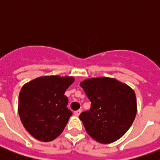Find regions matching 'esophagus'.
I'll use <instances>...</instances> for the list:
<instances>
[{"label": "esophagus", "instance_id": "1", "mask_svg": "<svg viewBox=\"0 0 160 160\" xmlns=\"http://www.w3.org/2000/svg\"><path fill=\"white\" fill-rule=\"evenodd\" d=\"M80 113H81V110H80H80H78V111H75L74 112H73V114L75 115L76 117H78V116H79Z\"/></svg>", "mask_w": 160, "mask_h": 160}]
</instances>
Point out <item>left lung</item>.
Returning a JSON list of instances; mask_svg holds the SVG:
<instances>
[{"label":"left lung","mask_w":160,"mask_h":160,"mask_svg":"<svg viewBox=\"0 0 160 160\" xmlns=\"http://www.w3.org/2000/svg\"><path fill=\"white\" fill-rule=\"evenodd\" d=\"M91 101L89 111L80 115L87 134L107 144L120 139L136 115V98L130 87L106 77L87 79L80 84Z\"/></svg>","instance_id":"obj_1"}]
</instances>
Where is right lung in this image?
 <instances>
[{
	"instance_id": "right-lung-1",
	"label": "right lung",
	"mask_w": 160,
	"mask_h": 160,
	"mask_svg": "<svg viewBox=\"0 0 160 160\" xmlns=\"http://www.w3.org/2000/svg\"><path fill=\"white\" fill-rule=\"evenodd\" d=\"M73 77L44 76L30 81L21 88L19 114L24 127L41 141H51L62 133L72 111L68 109L65 91Z\"/></svg>"
}]
</instances>
